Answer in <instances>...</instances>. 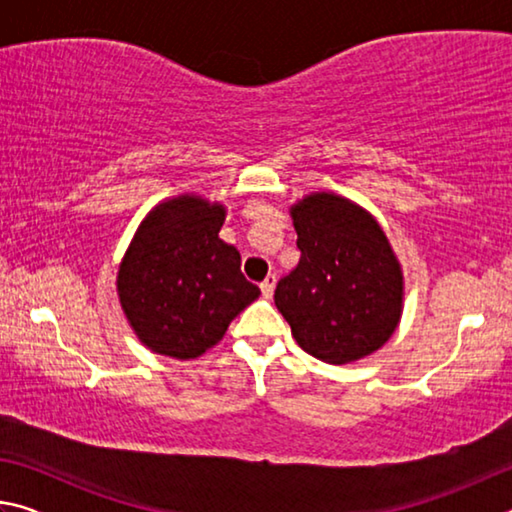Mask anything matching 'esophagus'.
Returning <instances> with one entry per match:
<instances>
[{
    "instance_id": "esophagus-1",
    "label": "esophagus",
    "mask_w": 512,
    "mask_h": 512,
    "mask_svg": "<svg viewBox=\"0 0 512 512\" xmlns=\"http://www.w3.org/2000/svg\"><path fill=\"white\" fill-rule=\"evenodd\" d=\"M275 282H277V277H275V273H271V275H266V280L262 284H259V289H262V296L264 298H271L273 296Z\"/></svg>"
}]
</instances>
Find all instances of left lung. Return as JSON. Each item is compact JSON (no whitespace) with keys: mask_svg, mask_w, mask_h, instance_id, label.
<instances>
[{"mask_svg":"<svg viewBox=\"0 0 512 512\" xmlns=\"http://www.w3.org/2000/svg\"><path fill=\"white\" fill-rule=\"evenodd\" d=\"M300 262L275 287L293 339L325 363L379 350L402 314V273L377 221L334 194H311L291 210Z\"/></svg>","mask_w":512,"mask_h":512,"instance_id":"8db88e82","label":"left lung"}]
</instances>
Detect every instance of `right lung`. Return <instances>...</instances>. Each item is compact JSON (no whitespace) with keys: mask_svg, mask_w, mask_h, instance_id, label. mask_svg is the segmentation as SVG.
Masks as SVG:
<instances>
[{"mask_svg":"<svg viewBox=\"0 0 512 512\" xmlns=\"http://www.w3.org/2000/svg\"><path fill=\"white\" fill-rule=\"evenodd\" d=\"M223 207L180 196L146 216L117 275L126 318L144 345L194 359L221 341L259 296L235 246L219 239Z\"/></svg>","mask_w":512,"mask_h":512,"instance_id":"obj_1","label":"right lung"}]
</instances>
